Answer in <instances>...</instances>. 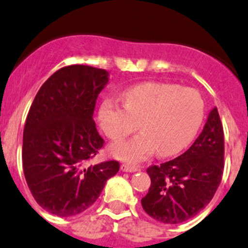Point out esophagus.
Wrapping results in <instances>:
<instances>
[{"label":"esophagus","mask_w":248,"mask_h":248,"mask_svg":"<svg viewBox=\"0 0 248 248\" xmlns=\"http://www.w3.org/2000/svg\"><path fill=\"white\" fill-rule=\"evenodd\" d=\"M121 169L124 171H126V172H135V171H138L140 170V168L136 165H132V164H122L121 165Z\"/></svg>","instance_id":"obj_1"}]
</instances>
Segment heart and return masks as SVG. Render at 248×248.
<instances>
[{
    "mask_svg": "<svg viewBox=\"0 0 248 248\" xmlns=\"http://www.w3.org/2000/svg\"><path fill=\"white\" fill-rule=\"evenodd\" d=\"M124 105L105 100L99 120L110 140H120L140 128L136 137L111 145L113 156L140 161L156 149L171 155L186 148L197 135L204 116V101L193 88L170 83H143L124 93Z\"/></svg>",
    "mask_w": 248,
    "mask_h": 248,
    "instance_id": "1",
    "label": "heart"
}]
</instances>
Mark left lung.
I'll return each mask as SVG.
<instances>
[{
    "label": "left lung",
    "mask_w": 248,
    "mask_h": 248,
    "mask_svg": "<svg viewBox=\"0 0 248 248\" xmlns=\"http://www.w3.org/2000/svg\"><path fill=\"white\" fill-rule=\"evenodd\" d=\"M223 171L224 129L214 108L202 133L184 154L147 169L152 184L142 198L143 209L164 224L188 220L213 200Z\"/></svg>",
    "instance_id": "obj_1"
}]
</instances>
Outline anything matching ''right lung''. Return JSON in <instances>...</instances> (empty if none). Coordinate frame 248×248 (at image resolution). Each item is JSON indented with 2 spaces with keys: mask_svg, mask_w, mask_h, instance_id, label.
Masks as SVG:
<instances>
[{
  "mask_svg": "<svg viewBox=\"0 0 248 248\" xmlns=\"http://www.w3.org/2000/svg\"><path fill=\"white\" fill-rule=\"evenodd\" d=\"M103 68L71 64L39 89L23 133V171L41 208L62 218L84 212L106 181L120 170L116 160L88 165L104 147L93 112L108 83Z\"/></svg>",
  "mask_w": 248,
  "mask_h": 248,
  "instance_id": "add662e5",
  "label": "right lung"
}]
</instances>
